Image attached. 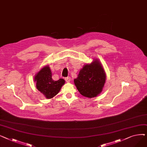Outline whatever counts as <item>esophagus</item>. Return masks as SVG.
<instances>
[{
    "label": "esophagus",
    "instance_id": "esophagus-1",
    "mask_svg": "<svg viewBox=\"0 0 147 147\" xmlns=\"http://www.w3.org/2000/svg\"><path fill=\"white\" fill-rule=\"evenodd\" d=\"M65 81H66L67 83H69V82H70V81H71V78H69V77H67V78H66L65 79Z\"/></svg>",
    "mask_w": 147,
    "mask_h": 147
}]
</instances>
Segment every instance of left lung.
Listing matches in <instances>:
<instances>
[{"label": "left lung", "mask_w": 147, "mask_h": 147, "mask_svg": "<svg viewBox=\"0 0 147 147\" xmlns=\"http://www.w3.org/2000/svg\"><path fill=\"white\" fill-rule=\"evenodd\" d=\"M106 74L100 61L94 58L90 64H84L74 83L80 94L89 98H95L102 92L106 81Z\"/></svg>", "instance_id": "left-lung-1"}]
</instances>
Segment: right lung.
Wrapping results in <instances>:
<instances>
[{
  "mask_svg": "<svg viewBox=\"0 0 147 147\" xmlns=\"http://www.w3.org/2000/svg\"><path fill=\"white\" fill-rule=\"evenodd\" d=\"M34 80L37 90L47 99H51L57 95L65 82L63 79H59L57 81L53 80L48 65L44 66L35 74Z\"/></svg>",
  "mask_w": 147,
  "mask_h": 147,
  "instance_id": "right-lung-1",
  "label": "right lung"
}]
</instances>
